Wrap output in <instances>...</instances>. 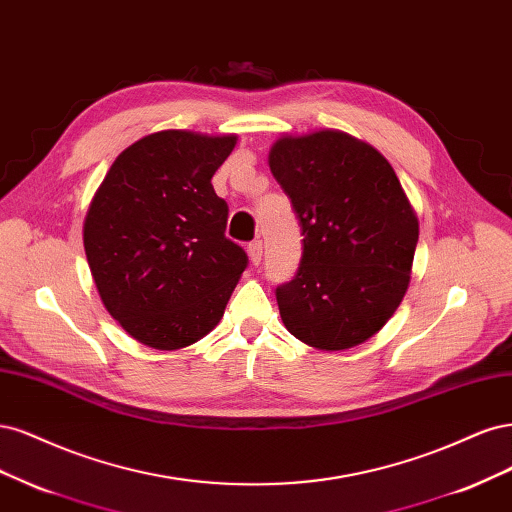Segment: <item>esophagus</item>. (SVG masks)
Segmentation results:
<instances>
[{
    "label": "esophagus",
    "mask_w": 512,
    "mask_h": 512,
    "mask_svg": "<svg viewBox=\"0 0 512 512\" xmlns=\"http://www.w3.org/2000/svg\"><path fill=\"white\" fill-rule=\"evenodd\" d=\"M246 251H249V257L253 261V266H259L261 255H263V242L261 240H253L249 246H246Z\"/></svg>",
    "instance_id": "1"
}]
</instances>
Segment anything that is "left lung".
<instances>
[{
	"instance_id": "left-lung-1",
	"label": "left lung",
	"mask_w": 512,
	"mask_h": 512,
	"mask_svg": "<svg viewBox=\"0 0 512 512\" xmlns=\"http://www.w3.org/2000/svg\"><path fill=\"white\" fill-rule=\"evenodd\" d=\"M270 170L304 236L298 272L276 287L280 317L310 346L351 349L404 298L419 240L415 212L389 161L342 131L280 138Z\"/></svg>"
}]
</instances>
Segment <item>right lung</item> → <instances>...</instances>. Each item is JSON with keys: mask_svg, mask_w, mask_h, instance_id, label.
<instances>
[{"mask_svg": "<svg viewBox=\"0 0 512 512\" xmlns=\"http://www.w3.org/2000/svg\"><path fill=\"white\" fill-rule=\"evenodd\" d=\"M236 136L168 129L131 144L85 219V253L110 315L161 351L204 338L223 317L249 257L225 236L212 176Z\"/></svg>", "mask_w": 512, "mask_h": 512, "instance_id": "add662e5", "label": "right lung"}]
</instances>
